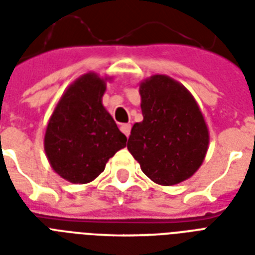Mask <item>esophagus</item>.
Segmentation results:
<instances>
[{
  "label": "esophagus",
  "instance_id": "obj_1",
  "mask_svg": "<svg viewBox=\"0 0 255 255\" xmlns=\"http://www.w3.org/2000/svg\"><path fill=\"white\" fill-rule=\"evenodd\" d=\"M120 129H122V132L128 137L129 133H131V124H122V126H120Z\"/></svg>",
  "mask_w": 255,
  "mask_h": 255
}]
</instances>
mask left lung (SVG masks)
<instances>
[{
  "mask_svg": "<svg viewBox=\"0 0 255 255\" xmlns=\"http://www.w3.org/2000/svg\"><path fill=\"white\" fill-rule=\"evenodd\" d=\"M143 122L131 129L127 148L145 176L160 185H174L201 167L209 131L197 102L167 75L140 83Z\"/></svg>",
  "mask_w": 255,
  "mask_h": 255,
  "instance_id": "obj_1",
  "label": "left lung"
}]
</instances>
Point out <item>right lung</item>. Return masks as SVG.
<instances>
[{"instance_id": "1", "label": "right lung", "mask_w": 255, "mask_h": 255, "mask_svg": "<svg viewBox=\"0 0 255 255\" xmlns=\"http://www.w3.org/2000/svg\"><path fill=\"white\" fill-rule=\"evenodd\" d=\"M107 78L87 73L70 85L58 102L45 133L50 165L73 184L95 180L116 152L127 145L102 98Z\"/></svg>"}]
</instances>
